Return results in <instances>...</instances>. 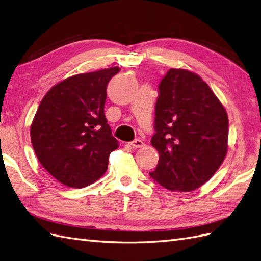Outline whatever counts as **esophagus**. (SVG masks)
<instances>
[{
    "mask_svg": "<svg viewBox=\"0 0 261 261\" xmlns=\"http://www.w3.org/2000/svg\"><path fill=\"white\" fill-rule=\"evenodd\" d=\"M129 144H130L133 147H135V148H141V147H143L144 145H145V144H144V142L141 141V140H135V141L130 142Z\"/></svg>",
    "mask_w": 261,
    "mask_h": 261,
    "instance_id": "esophagus-1",
    "label": "esophagus"
}]
</instances>
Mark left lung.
<instances>
[{
  "mask_svg": "<svg viewBox=\"0 0 261 261\" xmlns=\"http://www.w3.org/2000/svg\"><path fill=\"white\" fill-rule=\"evenodd\" d=\"M153 147L159 164L149 173L170 191L200 188L221 166L228 150V115L202 78L170 69L159 86Z\"/></svg>",
  "mask_w": 261,
  "mask_h": 261,
  "instance_id": "8db88e82",
  "label": "left lung"
}]
</instances>
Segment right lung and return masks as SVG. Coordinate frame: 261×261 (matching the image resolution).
Wrapping results in <instances>:
<instances>
[{"mask_svg": "<svg viewBox=\"0 0 261 261\" xmlns=\"http://www.w3.org/2000/svg\"><path fill=\"white\" fill-rule=\"evenodd\" d=\"M118 67L80 73L55 85L40 102L30 135L40 163L60 183L84 188L105 174L118 147L103 114Z\"/></svg>", "mask_w": 261, "mask_h": 261, "instance_id": "add662e5", "label": "right lung"}]
</instances>
